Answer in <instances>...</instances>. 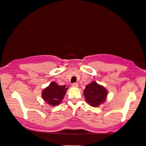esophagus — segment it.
<instances>
[{
  "instance_id": "34e87169",
  "label": "esophagus",
  "mask_w": 146,
  "mask_h": 146,
  "mask_svg": "<svg viewBox=\"0 0 146 146\" xmlns=\"http://www.w3.org/2000/svg\"><path fill=\"white\" fill-rule=\"evenodd\" d=\"M72 86L74 88H77L78 86V84L77 82H75L72 84Z\"/></svg>"
}]
</instances>
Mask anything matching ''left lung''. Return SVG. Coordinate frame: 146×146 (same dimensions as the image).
Wrapping results in <instances>:
<instances>
[{"label": "left lung", "mask_w": 146, "mask_h": 146, "mask_svg": "<svg viewBox=\"0 0 146 146\" xmlns=\"http://www.w3.org/2000/svg\"><path fill=\"white\" fill-rule=\"evenodd\" d=\"M84 95L89 104L93 107H98L106 101L108 91L104 86L93 81L86 86Z\"/></svg>", "instance_id": "obj_1"}]
</instances>
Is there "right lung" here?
Here are the masks:
<instances>
[{
	"label": "right lung",
	"instance_id": "add662e5",
	"mask_svg": "<svg viewBox=\"0 0 146 146\" xmlns=\"http://www.w3.org/2000/svg\"><path fill=\"white\" fill-rule=\"evenodd\" d=\"M66 86H59L55 82L50 83L49 86L42 91V97L48 104L56 106L60 104L65 96L68 88Z\"/></svg>",
	"mask_w": 146,
	"mask_h": 146
}]
</instances>
